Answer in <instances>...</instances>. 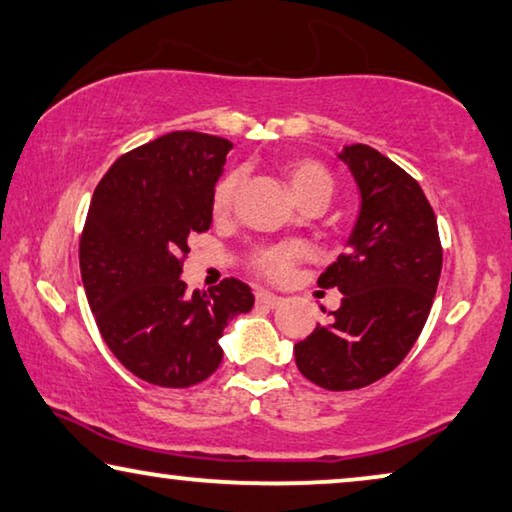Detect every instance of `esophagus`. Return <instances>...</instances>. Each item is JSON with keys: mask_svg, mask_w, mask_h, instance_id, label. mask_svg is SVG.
Instances as JSON below:
<instances>
[{"mask_svg": "<svg viewBox=\"0 0 512 512\" xmlns=\"http://www.w3.org/2000/svg\"><path fill=\"white\" fill-rule=\"evenodd\" d=\"M255 301H257V305H262V308H278V305L282 303V299L280 296H276V294H271V292H257L255 294Z\"/></svg>", "mask_w": 512, "mask_h": 512, "instance_id": "1", "label": "esophagus"}]
</instances>
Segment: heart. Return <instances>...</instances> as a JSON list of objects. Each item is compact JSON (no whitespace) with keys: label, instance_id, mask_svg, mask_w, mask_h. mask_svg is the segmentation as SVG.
Here are the masks:
<instances>
[{"label":"heart","instance_id":"b5f03b06","mask_svg":"<svg viewBox=\"0 0 512 512\" xmlns=\"http://www.w3.org/2000/svg\"><path fill=\"white\" fill-rule=\"evenodd\" d=\"M289 186H292V193L296 200H299L303 207L312 202H322L329 204L335 183L331 172L326 170L322 163L310 158H301V160H292L285 167ZM241 174L239 172H227L216 181V186L211 190V211L213 216H225L227 211L232 209L236 188H239ZM301 246H294V243H287V246H273V248H264L253 257V266L259 276L269 278L273 282H282L289 278L292 273L296 259L301 257Z\"/></svg>","mask_w":512,"mask_h":512}]
</instances>
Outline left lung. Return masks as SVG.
<instances>
[{
	"label": "left lung",
	"instance_id": "1",
	"mask_svg": "<svg viewBox=\"0 0 512 512\" xmlns=\"http://www.w3.org/2000/svg\"><path fill=\"white\" fill-rule=\"evenodd\" d=\"M361 207L317 285L345 294L329 324L296 342V368L326 391H354L398 368L421 335L441 276L437 218L416 179L368 144L338 154Z\"/></svg>",
	"mask_w": 512,
	"mask_h": 512
}]
</instances>
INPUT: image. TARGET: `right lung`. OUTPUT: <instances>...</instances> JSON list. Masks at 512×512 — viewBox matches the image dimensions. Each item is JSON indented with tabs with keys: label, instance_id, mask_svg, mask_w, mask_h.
I'll return each instance as SVG.
<instances>
[{
	"label": "right lung",
	"instance_id": "right-lung-1",
	"mask_svg": "<svg viewBox=\"0 0 512 512\" xmlns=\"http://www.w3.org/2000/svg\"><path fill=\"white\" fill-rule=\"evenodd\" d=\"M230 149L223 137L167 133L121 156L91 197L80 239L89 308L110 352L154 386L211 377L227 322L255 303L236 278L209 294H186L181 280L190 234L211 227V190Z\"/></svg>",
	"mask_w": 512,
	"mask_h": 512
}]
</instances>
